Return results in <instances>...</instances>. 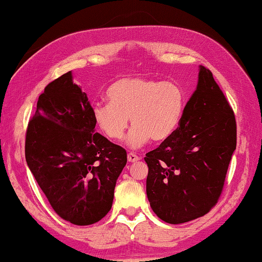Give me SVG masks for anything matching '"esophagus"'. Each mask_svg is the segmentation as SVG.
I'll return each instance as SVG.
<instances>
[{"mask_svg": "<svg viewBox=\"0 0 262 262\" xmlns=\"http://www.w3.org/2000/svg\"><path fill=\"white\" fill-rule=\"evenodd\" d=\"M140 158H139V156H137L136 154H134V152H130V154L127 155V160L130 163H135V162H137V160H139Z\"/></svg>", "mask_w": 262, "mask_h": 262, "instance_id": "esophagus-1", "label": "esophagus"}]
</instances>
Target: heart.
<instances>
[{
    "mask_svg": "<svg viewBox=\"0 0 262 262\" xmlns=\"http://www.w3.org/2000/svg\"><path fill=\"white\" fill-rule=\"evenodd\" d=\"M108 103H97L92 108L96 125L110 140L123 138L132 126L127 144L137 148L150 138L160 142L178 126L184 106V92L172 80L148 77L120 78L106 90Z\"/></svg>",
    "mask_w": 262,
    "mask_h": 262,
    "instance_id": "b5f03b06",
    "label": "heart"
}]
</instances>
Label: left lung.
Instances as JSON below:
<instances>
[{"label": "left lung", "instance_id": "left-lung-1", "mask_svg": "<svg viewBox=\"0 0 262 262\" xmlns=\"http://www.w3.org/2000/svg\"><path fill=\"white\" fill-rule=\"evenodd\" d=\"M235 147L234 112L212 72L200 66L179 127L144 158L152 211L173 225L207 214L220 198Z\"/></svg>", "mask_w": 262, "mask_h": 262}]
</instances>
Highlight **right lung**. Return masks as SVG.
<instances>
[{
	"instance_id": "right-lung-1",
	"label": "right lung",
	"mask_w": 262,
	"mask_h": 262,
	"mask_svg": "<svg viewBox=\"0 0 262 262\" xmlns=\"http://www.w3.org/2000/svg\"><path fill=\"white\" fill-rule=\"evenodd\" d=\"M85 92L71 71L39 95L26 135V160L52 210L86 226L111 210L116 182L127 162L125 148L95 132Z\"/></svg>"
}]
</instances>
